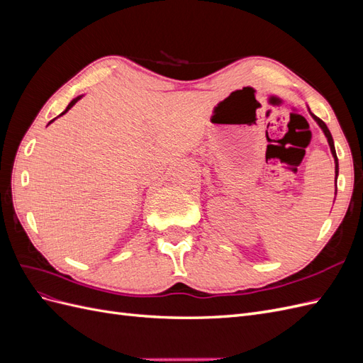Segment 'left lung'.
<instances>
[{
    "instance_id": "1",
    "label": "left lung",
    "mask_w": 363,
    "mask_h": 363,
    "mask_svg": "<svg viewBox=\"0 0 363 363\" xmlns=\"http://www.w3.org/2000/svg\"><path fill=\"white\" fill-rule=\"evenodd\" d=\"M309 113H311V116L316 121V124L321 127V130L324 131V135H325V138H327V142H328V145H330V151H332V156H333V159H335V174H336V179H337V172H339V164H337V156H336V150H335V144H333V138H332V133H330V130L327 128V125H325V123L324 121H321L320 118L318 116H315L311 111H309Z\"/></svg>"
}]
</instances>
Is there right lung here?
Instances as JSON below:
<instances>
[{"mask_svg":"<svg viewBox=\"0 0 363 363\" xmlns=\"http://www.w3.org/2000/svg\"><path fill=\"white\" fill-rule=\"evenodd\" d=\"M82 96H83V95H79V96H77V98H74V100H72V101H71V103L68 104V107H67V108H65V112H62V113H60V116H62V115H65V113H67V112L69 111V108H71V107H72V106H74V104H75L77 101H79V100H82ZM54 119H56V118H54ZM54 119H52V121H54ZM52 121H50V123H48V124H51V123H52Z\"/></svg>","mask_w":363,"mask_h":363,"instance_id":"1","label":"right lung"}]
</instances>
